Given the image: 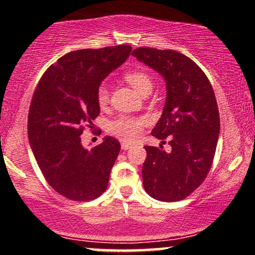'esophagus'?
Instances as JSON below:
<instances>
[{"instance_id": "34e87169", "label": "esophagus", "mask_w": 255, "mask_h": 255, "mask_svg": "<svg viewBox=\"0 0 255 255\" xmlns=\"http://www.w3.org/2000/svg\"><path fill=\"white\" fill-rule=\"evenodd\" d=\"M121 147H122V150H128V148L131 147V142L122 141L121 142Z\"/></svg>"}]
</instances>
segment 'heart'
Instances as JSON below:
<instances>
[{
    "instance_id": "1",
    "label": "heart",
    "mask_w": 255,
    "mask_h": 255,
    "mask_svg": "<svg viewBox=\"0 0 255 255\" xmlns=\"http://www.w3.org/2000/svg\"><path fill=\"white\" fill-rule=\"evenodd\" d=\"M125 79L128 84L133 87L136 92L141 95L147 89H152V80L142 71H129L125 74ZM109 101V92L105 85H101L97 90V102L101 107H104ZM147 124V119L144 116H120L113 120L108 125V130L113 135L131 141L141 133L144 127Z\"/></svg>"
}]
</instances>
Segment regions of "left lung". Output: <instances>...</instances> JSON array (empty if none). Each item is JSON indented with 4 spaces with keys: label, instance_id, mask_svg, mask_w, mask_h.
<instances>
[{
    "label": "left lung",
    "instance_id": "left-lung-1",
    "mask_svg": "<svg viewBox=\"0 0 255 255\" xmlns=\"http://www.w3.org/2000/svg\"><path fill=\"white\" fill-rule=\"evenodd\" d=\"M166 81L162 118L152 135L168 140L163 146H145L142 183L148 195L160 201H180L204 182L215 158L219 113L212 85L194 61L175 50L140 46L131 52Z\"/></svg>",
    "mask_w": 255,
    "mask_h": 255
}]
</instances>
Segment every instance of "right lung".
<instances>
[{"label":"right lung","mask_w":255,"mask_h":255,"mask_svg":"<svg viewBox=\"0 0 255 255\" xmlns=\"http://www.w3.org/2000/svg\"><path fill=\"white\" fill-rule=\"evenodd\" d=\"M130 51V45H115L68 52L46 69L34 90L27 121L30 145L46 182L69 200H93L107 189L121 145L107 136L86 150L81 134L99 115L102 80Z\"/></svg>","instance_id":"right-lung-1"}]
</instances>
